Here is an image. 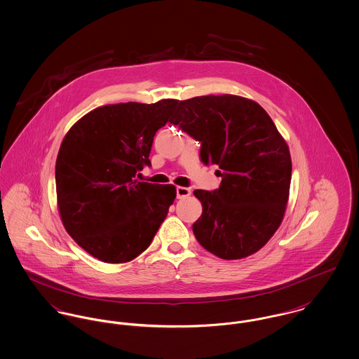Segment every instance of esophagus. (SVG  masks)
<instances>
[{
  "label": "esophagus",
  "mask_w": 359,
  "mask_h": 359,
  "mask_svg": "<svg viewBox=\"0 0 359 359\" xmlns=\"http://www.w3.org/2000/svg\"><path fill=\"white\" fill-rule=\"evenodd\" d=\"M191 195V190L187 189V187H176V196L179 199H183V198H187Z\"/></svg>",
  "instance_id": "34e87169"
}]
</instances>
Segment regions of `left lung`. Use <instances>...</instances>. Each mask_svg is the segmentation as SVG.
Here are the masks:
<instances>
[{
	"instance_id": "obj_1",
	"label": "left lung",
	"mask_w": 359,
	"mask_h": 359,
	"mask_svg": "<svg viewBox=\"0 0 359 359\" xmlns=\"http://www.w3.org/2000/svg\"><path fill=\"white\" fill-rule=\"evenodd\" d=\"M201 143L205 165L220 168V187L195 190L202 215L193 232L222 259H241L264 248L280 226L290 195L291 156L269 114L231 94L180 101L169 120Z\"/></svg>"
}]
</instances>
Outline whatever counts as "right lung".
<instances>
[{
  "label": "right lung",
  "mask_w": 359,
  "mask_h": 359,
  "mask_svg": "<svg viewBox=\"0 0 359 359\" xmlns=\"http://www.w3.org/2000/svg\"><path fill=\"white\" fill-rule=\"evenodd\" d=\"M177 104L161 100L100 107L62 139L55 161L60 217L94 258L108 264L133 261L165 220L175 186L139 182L137 175L151 165L154 135Z\"/></svg>",
  "instance_id": "1"
}]
</instances>
